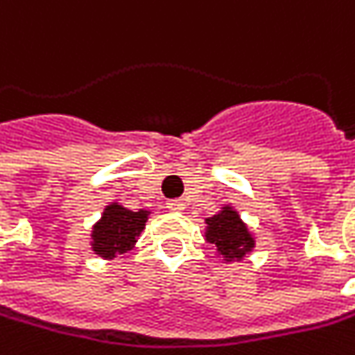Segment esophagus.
I'll use <instances>...</instances> for the list:
<instances>
[{"label": "esophagus", "instance_id": "obj_1", "mask_svg": "<svg viewBox=\"0 0 355 355\" xmlns=\"http://www.w3.org/2000/svg\"><path fill=\"white\" fill-rule=\"evenodd\" d=\"M168 209L169 211H184L186 209V202L184 200H169Z\"/></svg>", "mask_w": 355, "mask_h": 355}]
</instances>
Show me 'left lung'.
I'll list each match as a JSON object with an SVG mask.
<instances>
[{
	"label": "left lung",
	"mask_w": 355,
	"mask_h": 355,
	"mask_svg": "<svg viewBox=\"0 0 355 355\" xmlns=\"http://www.w3.org/2000/svg\"><path fill=\"white\" fill-rule=\"evenodd\" d=\"M205 241L216 245L218 256L223 257L225 263L241 261L256 248L254 234L232 205H223L216 216L205 220Z\"/></svg>",
	"instance_id": "obj_1"
}]
</instances>
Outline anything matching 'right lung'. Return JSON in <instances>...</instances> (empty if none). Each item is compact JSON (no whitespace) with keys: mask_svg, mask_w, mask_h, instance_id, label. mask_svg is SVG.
<instances>
[{"mask_svg":"<svg viewBox=\"0 0 355 355\" xmlns=\"http://www.w3.org/2000/svg\"><path fill=\"white\" fill-rule=\"evenodd\" d=\"M150 209L132 211L117 202L105 205L101 218L92 227V252L103 259H114L130 252L150 218Z\"/></svg>","mask_w":355,"mask_h":355,"instance_id":"obj_1","label":"right lung"}]
</instances>
